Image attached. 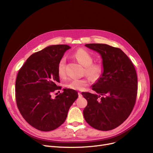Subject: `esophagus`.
Listing matches in <instances>:
<instances>
[{
	"mask_svg": "<svg viewBox=\"0 0 153 153\" xmlns=\"http://www.w3.org/2000/svg\"><path fill=\"white\" fill-rule=\"evenodd\" d=\"M78 95H79V97H82V94L81 92H79L78 93Z\"/></svg>",
	"mask_w": 153,
	"mask_h": 153,
	"instance_id": "34e87169",
	"label": "esophagus"
}]
</instances>
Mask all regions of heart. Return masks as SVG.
<instances>
[{
  "instance_id": "heart-1",
  "label": "heart",
  "mask_w": 153,
  "mask_h": 153,
  "mask_svg": "<svg viewBox=\"0 0 153 153\" xmlns=\"http://www.w3.org/2000/svg\"><path fill=\"white\" fill-rule=\"evenodd\" d=\"M74 57L83 66L85 67V74L92 79H97L100 77L103 72V67L101 64L93 62V57L89 51L84 49H79L73 54ZM66 59L62 58L58 64V74L63 78L66 76L65 71ZM89 85V81L85 79H73L67 83L66 87L70 89L76 91H83Z\"/></svg>"
}]
</instances>
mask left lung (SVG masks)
<instances>
[{
	"label": "left lung",
	"instance_id": "obj_1",
	"mask_svg": "<svg viewBox=\"0 0 153 153\" xmlns=\"http://www.w3.org/2000/svg\"><path fill=\"white\" fill-rule=\"evenodd\" d=\"M85 46L100 54L103 72L92 85L96 94L82 92L87 101L84 117L95 129L113 130L125 121L134 106L138 90L135 68L120 48L99 43Z\"/></svg>",
	"mask_w": 153,
	"mask_h": 153
}]
</instances>
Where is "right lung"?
I'll use <instances>...</instances> for the list:
<instances>
[{
  "mask_svg": "<svg viewBox=\"0 0 153 153\" xmlns=\"http://www.w3.org/2000/svg\"><path fill=\"white\" fill-rule=\"evenodd\" d=\"M71 47L67 45L49 46L31 54L19 70L15 82L18 108L26 121L36 129L50 131L61 126L66 119L69 108L78 97L75 90H61L58 67ZM58 94V93H56Z\"/></svg>",
  "mask_w": 153,
  "mask_h": 153,
  "instance_id": "1",
  "label": "right lung"
}]
</instances>
